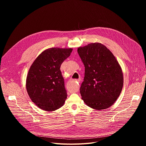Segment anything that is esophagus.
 Returning <instances> with one entry per match:
<instances>
[{"instance_id":"esophagus-1","label":"esophagus","mask_w":146,"mask_h":146,"mask_svg":"<svg viewBox=\"0 0 146 146\" xmlns=\"http://www.w3.org/2000/svg\"><path fill=\"white\" fill-rule=\"evenodd\" d=\"M75 81H77V82H80V81H81V80L79 78V79H77V80H75Z\"/></svg>"}]
</instances>
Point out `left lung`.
<instances>
[{"instance_id": "obj_1", "label": "left lung", "mask_w": 146, "mask_h": 146, "mask_svg": "<svg viewBox=\"0 0 146 146\" xmlns=\"http://www.w3.org/2000/svg\"><path fill=\"white\" fill-rule=\"evenodd\" d=\"M77 52L85 66L80 87L82 99L87 106L100 110L111 106L123 84L121 66L113 53L100 43L80 47Z\"/></svg>"}]
</instances>
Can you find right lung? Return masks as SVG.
<instances>
[{"mask_svg":"<svg viewBox=\"0 0 146 146\" xmlns=\"http://www.w3.org/2000/svg\"><path fill=\"white\" fill-rule=\"evenodd\" d=\"M73 49L52 47L41 52L28 71L26 88L32 101L40 109L55 111L64 105L67 98L60 65Z\"/></svg>","mask_w":146,"mask_h":146,"instance_id":"1","label":"right lung"}]
</instances>
